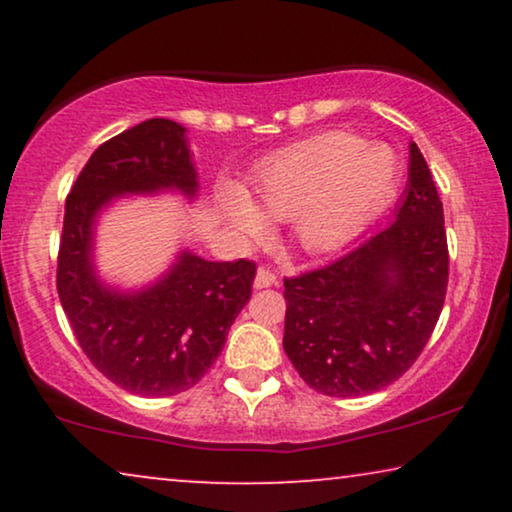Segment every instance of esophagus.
<instances>
[{
	"mask_svg": "<svg viewBox=\"0 0 512 512\" xmlns=\"http://www.w3.org/2000/svg\"><path fill=\"white\" fill-rule=\"evenodd\" d=\"M275 282H277L275 272H270L268 268H258L256 277H254V286H256V289H268V286H272Z\"/></svg>",
	"mask_w": 512,
	"mask_h": 512,
	"instance_id": "esophagus-1",
	"label": "esophagus"
}]
</instances>
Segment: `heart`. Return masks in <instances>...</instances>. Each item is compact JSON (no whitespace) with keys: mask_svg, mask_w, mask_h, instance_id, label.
Instances as JSON below:
<instances>
[{"mask_svg":"<svg viewBox=\"0 0 512 512\" xmlns=\"http://www.w3.org/2000/svg\"><path fill=\"white\" fill-rule=\"evenodd\" d=\"M390 158V172L386 161ZM396 184V158L380 144L326 132L270 158L249 198L228 188L223 212L242 242H258L265 223L289 221L291 242L310 256L328 254L359 235Z\"/></svg>","mask_w":512,"mask_h":512,"instance_id":"heart-1","label":"heart"}]
</instances>
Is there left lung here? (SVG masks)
<instances>
[{
  "instance_id": "8db88e82",
  "label": "left lung",
  "mask_w": 512,
  "mask_h": 512,
  "mask_svg": "<svg viewBox=\"0 0 512 512\" xmlns=\"http://www.w3.org/2000/svg\"><path fill=\"white\" fill-rule=\"evenodd\" d=\"M443 202L417 144L394 223L324 268L284 279V352L314 391L366 396L429 342L447 291Z\"/></svg>"
}]
</instances>
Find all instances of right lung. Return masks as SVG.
<instances>
[{"label": "right lung", "mask_w": 512, "mask_h": 512, "mask_svg": "<svg viewBox=\"0 0 512 512\" xmlns=\"http://www.w3.org/2000/svg\"><path fill=\"white\" fill-rule=\"evenodd\" d=\"M198 195L184 125L149 118L111 137L83 167L65 202L58 296L83 354L137 396H174L198 384L247 305L256 263H214L181 251L158 282L139 291L102 284L93 263L97 214L121 195Z\"/></svg>", "instance_id": "add662e5"}]
</instances>
